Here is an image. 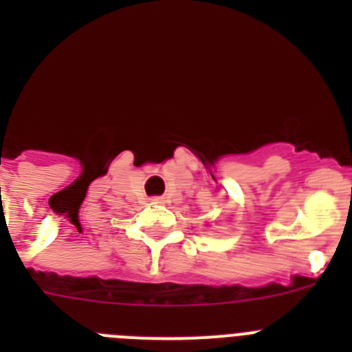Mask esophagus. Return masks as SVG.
I'll list each match as a JSON object with an SVG mask.
<instances>
[{
  "mask_svg": "<svg viewBox=\"0 0 352 352\" xmlns=\"http://www.w3.org/2000/svg\"><path fill=\"white\" fill-rule=\"evenodd\" d=\"M151 203H164V197H153L151 199Z\"/></svg>",
  "mask_w": 352,
  "mask_h": 352,
  "instance_id": "esophagus-1",
  "label": "esophagus"
}]
</instances>
